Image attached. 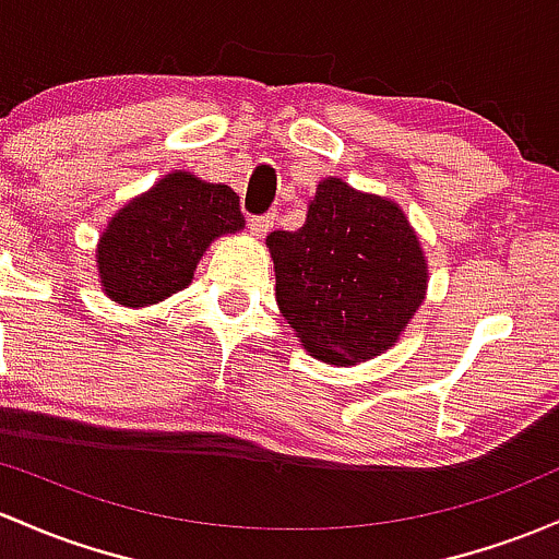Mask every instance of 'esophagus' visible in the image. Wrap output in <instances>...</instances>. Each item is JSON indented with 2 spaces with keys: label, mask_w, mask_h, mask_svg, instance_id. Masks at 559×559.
Listing matches in <instances>:
<instances>
[{
  "label": "esophagus",
  "mask_w": 559,
  "mask_h": 559,
  "mask_svg": "<svg viewBox=\"0 0 559 559\" xmlns=\"http://www.w3.org/2000/svg\"><path fill=\"white\" fill-rule=\"evenodd\" d=\"M273 223H275V214L273 212L260 214V217H251L249 219V228H251V233H254L257 238H265L267 233H270V228H273Z\"/></svg>",
  "instance_id": "34e87169"
}]
</instances>
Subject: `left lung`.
<instances>
[{
  "label": "left lung",
  "mask_w": 559,
  "mask_h": 559,
  "mask_svg": "<svg viewBox=\"0 0 559 559\" xmlns=\"http://www.w3.org/2000/svg\"><path fill=\"white\" fill-rule=\"evenodd\" d=\"M275 299L310 355L353 366L397 342L427 292V260L395 201L340 177L316 188L299 230H273Z\"/></svg>",
  "instance_id": "8db88e82"
}]
</instances>
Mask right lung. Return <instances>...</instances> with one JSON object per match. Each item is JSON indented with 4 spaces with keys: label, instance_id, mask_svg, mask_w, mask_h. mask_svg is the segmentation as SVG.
Wrapping results in <instances>:
<instances>
[{
    "label": "right lung",
    "instance_id": "add662e5",
    "mask_svg": "<svg viewBox=\"0 0 559 559\" xmlns=\"http://www.w3.org/2000/svg\"><path fill=\"white\" fill-rule=\"evenodd\" d=\"M241 228L238 195L228 186L171 171L110 217L95 254L103 289L127 308L162 302L193 281L214 238Z\"/></svg>",
    "mask_w": 559,
    "mask_h": 559
}]
</instances>
